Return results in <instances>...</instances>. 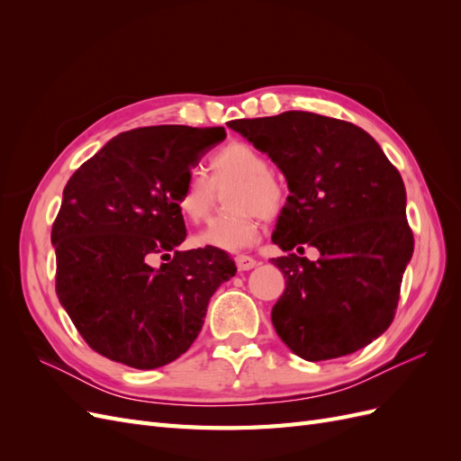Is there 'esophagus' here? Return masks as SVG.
Here are the masks:
<instances>
[{"mask_svg":"<svg viewBox=\"0 0 461 461\" xmlns=\"http://www.w3.org/2000/svg\"><path fill=\"white\" fill-rule=\"evenodd\" d=\"M234 263H236V267H239V271H249V269L256 267L258 261L254 258H249V256H236Z\"/></svg>","mask_w":461,"mask_h":461,"instance_id":"esophagus-1","label":"esophagus"}]
</instances>
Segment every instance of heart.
Wrapping results in <instances>:
<instances>
[{
    "label": "heart",
    "mask_w": 461,
    "mask_h": 461,
    "mask_svg": "<svg viewBox=\"0 0 461 461\" xmlns=\"http://www.w3.org/2000/svg\"><path fill=\"white\" fill-rule=\"evenodd\" d=\"M212 183L198 173L188 175L178 194V209L190 222H200L212 209L213 186L229 183V207L234 213L215 217L196 236L198 248H213L221 252H240L259 236V217H271L285 202V190L269 171V161L252 144L234 140L215 151L209 159Z\"/></svg>",
    "instance_id": "obj_1"
}]
</instances>
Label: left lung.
<instances>
[{"mask_svg": "<svg viewBox=\"0 0 461 461\" xmlns=\"http://www.w3.org/2000/svg\"><path fill=\"white\" fill-rule=\"evenodd\" d=\"M229 127L286 178L290 196L273 244L285 252L300 244L319 249L317 261L296 254L271 259L286 278L271 312L278 337L308 361L354 354L379 339L393 323L413 256L396 167L364 129L310 111Z\"/></svg>", "mask_w": 461, "mask_h": 461, "instance_id": "1", "label": "left lung"}]
</instances>
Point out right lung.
Instances as JSON below:
<instances>
[{
  "mask_svg": "<svg viewBox=\"0 0 461 461\" xmlns=\"http://www.w3.org/2000/svg\"><path fill=\"white\" fill-rule=\"evenodd\" d=\"M225 138L221 127L134 129L68 178L51 229L55 290L97 354L134 369L171 364L196 340L215 290L236 275L221 249H176L186 239L178 194ZM158 255L167 258L159 268Z\"/></svg>",
  "mask_w": 461,
  "mask_h": 461,
  "instance_id": "right-lung-1",
  "label": "right lung"
}]
</instances>
